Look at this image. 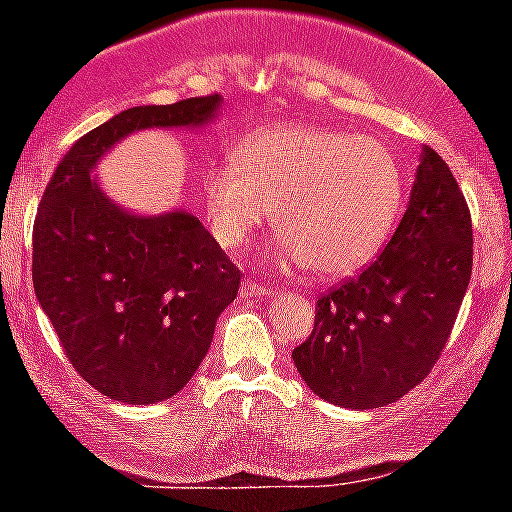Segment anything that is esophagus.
Listing matches in <instances>:
<instances>
[{"label":"esophagus","instance_id":"34e87169","mask_svg":"<svg viewBox=\"0 0 512 512\" xmlns=\"http://www.w3.org/2000/svg\"><path fill=\"white\" fill-rule=\"evenodd\" d=\"M240 294H242V297H265L267 287H262L260 282H255L252 277H247V280H242Z\"/></svg>","mask_w":512,"mask_h":512}]
</instances>
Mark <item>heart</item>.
Returning a JSON list of instances; mask_svg holds the SVG:
<instances>
[{
  "instance_id": "b5f03b06",
  "label": "heart",
  "mask_w": 512,
  "mask_h": 512,
  "mask_svg": "<svg viewBox=\"0 0 512 512\" xmlns=\"http://www.w3.org/2000/svg\"><path fill=\"white\" fill-rule=\"evenodd\" d=\"M404 200L389 148L314 123H277L242 138L235 163L205 173L203 205L220 245L242 247L275 208L280 260L324 280L369 265Z\"/></svg>"
}]
</instances>
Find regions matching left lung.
Instances as JSON below:
<instances>
[{"instance_id": "left-lung-1", "label": "left lung", "mask_w": 512, "mask_h": 512, "mask_svg": "<svg viewBox=\"0 0 512 512\" xmlns=\"http://www.w3.org/2000/svg\"><path fill=\"white\" fill-rule=\"evenodd\" d=\"M471 270V210L446 160L423 148L406 213L384 250L317 299L312 334L292 352L304 384L344 409L399 401L446 347Z\"/></svg>"}]
</instances>
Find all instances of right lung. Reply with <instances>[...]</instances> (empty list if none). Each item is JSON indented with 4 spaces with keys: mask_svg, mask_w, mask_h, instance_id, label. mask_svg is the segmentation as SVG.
Here are the masks:
<instances>
[{
    "mask_svg": "<svg viewBox=\"0 0 512 512\" xmlns=\"http://www.w3.org/2000/svg\"><path fill=\"white\" fill-rule=\"evenodd\" d=\"M220 103L213 94L116 113L69 148L39 203L36 299L79 376L113 401L146 406L178 394L242 275L195 215L128 213L91 173L128 133L200 128Z\"/></svg>",
    "mask_w": 512,
    "mask_h": 512,
    "instance_id": "1",
    "label": "right lung"
}]
</instances>
